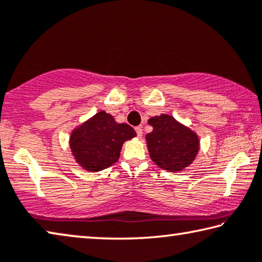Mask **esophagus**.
Masks as SVG:
<instances>
[{"instance_id":"34e87169","label":"esophagus","mask_w":262,"mask_h":262,"mask_svg":"<svg viewBox=\"0 0 262 262\" xmlns=\"http://www.w3.org/2000/svg\"><path fill=\"white\" fill-rule=\"evenodd\" d=\"M135 132H136V135H138L139 138H141V136H142V134H143L142 127H136V128H135Z\"/></svg>"}]
</instances>
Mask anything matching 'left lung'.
Segmentation results:
<instances>
[{
	"instance_id": "8db88e82",
	"label": "left lung",
	"mask_w": 262,
	"mask_h": 262,
	"mask_svg": "<svg viewBox=\"0 0 262 262\" xmlns=\"http://www.w3.org/2000/svg\"><path fill=\"white\" fill-rule=\"evenodd\" d=\"M148 122L154 128L146 136L151 160L170 171L188 167L198 152L197 135L169 115L155 116Z\"/></svg>"
}]
</instances>
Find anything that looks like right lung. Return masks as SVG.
Masks as SVG:
<instances>
[{
	"label": "right lung",
	"instance_id": "obj_1",
	"mask_svg": "<svg viewBox=\"0 0 262 262\" xmlns=\"http://www.w3.org/2000/svg\"><path fill=\"white\" fill-rule=\"evenodd\" d=\"M135 135L129 124L116 123L113 116L99 112L72 133L70 144L82 167L90 171H99L115 163L124 141Z\"/></svg>",
	"mask_w": 262,
	"mask_h": 262
}]
</instances>
